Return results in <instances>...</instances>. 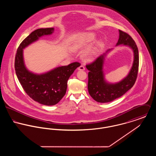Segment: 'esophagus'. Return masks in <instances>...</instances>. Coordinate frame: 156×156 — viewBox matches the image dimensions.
Returning a JSON list of instances; mask_svg holds the SVG:
<instances>
[{
	"label": "esophagus",
	"instance_id": "obj_1",
	"mask_svg": "<svg viewBox=\"0 0 156 156\" xmlns=\"http://www.w3.org/2000/svg\"><path fill=\"white\" fill-rule=\"evenodd\" d=\"M77 69H78L79 70H82V71H83V70H85V67H84L83 66L81 65L80 67H78Z\"/></svg>",
	"mask_w": 156,
	"mask_h": 156
}]
</instances>
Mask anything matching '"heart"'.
Instances as JSON below:
<instances>
[{
  "instance_id": "1",
  "label": "heart",
  "mask_w": 156,
  "mask_h": 156,
  "mask_svg": "<svg viewBox=\"0 0 156 156\" xmlns=\"http://www.w3.org/2000/svg\"><path fill=\"white\" fill-rule=\"evenodd\" d=\"M95 39V35L93 33H83L77 35L73 40L71 48L74 51L80 50L90 44ZM101 45V43H97L92 48H89L85 52V56L90 58L94 55Z\"/></svg>"
}]
</instances>
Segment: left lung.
Returning a JSON list of instances; mask_svg holds the SVG:
<instances>
[{
	"label": "left lung",
	"mask_w": 156,
	"mask_h": 156,
	"mask_svg": "<svg viewBox=\"0 0 156 156\" xmlns=\"http://www.w3.org/2000/svg\"><path fill=\"white\" fill-rule=\"evenodd\" d=\"M119 37L116 45H129L134 52L132 68L128 74L121 82L111 84L104 79L103 66L106 54L98 57L94 61L86 66L89 70L88 88L91 97L99 103H108L121 97L133 87L136 80L139 69V51L133 39L127 33L119 30ZM110 50V49H109ZM108 50L107 52L109 50Z\"/></svg>",
	"instance_id": "8db88e82"
}]
</instances>
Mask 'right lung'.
<instances>
[{
    "mask_svg": "<svg viewBox=\"0 0 156 156\" xmlns=\"http://www.w3.org/2000/svg\"><path fill=\"white\" fill-rule=\"evenodd\" d=\"M53 27L41 28L32 32L19 46L15 57L14 67L17 78L25 92L34 100L46 106L57 104L65 95L67 81L74 70L80 66L79 62L62 66L43 74L29 71L24 66L23 49L43 35H50Z\"/></svg>",
    "mask_w": 156,
    "mask_h": 156,
    "instance_id": "1",
    "label": "right lung"
}]
</instances>
